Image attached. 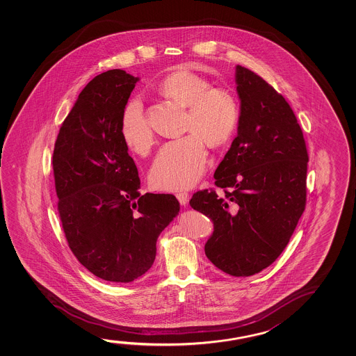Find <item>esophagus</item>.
I'll return each mask as SVG.
<instances>
[{
    "instance_id": "1",
    "label": "esophagus",
    "mask_w": 356,
    "mask_h": 356,
    "mask_svg": "<svg viewBox=\"0 0 356 356\" xmlns=\"http://www.w3.org/2000/svg\"><path fill=\"white\" fill-rule=\"evenodd\" d=\"M176 197H177V200L180 201L181 204H187V202H188V193H176Z\"/></svg>"
}]
</instances>
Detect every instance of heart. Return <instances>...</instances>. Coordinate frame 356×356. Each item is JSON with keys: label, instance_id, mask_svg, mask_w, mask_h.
I'll return each mask as SVG.
<instances>
[{"label": "heart", "instance_id": "1", "mask_svg": "<svg viewBox=\"0 0 356 356\" xmlns=\"http://www.w3.org/2000/svg\"><path fill=\"white\" fill-rule=\"evenodd\" d=\"M158 92L166 99L187 106L184 133L179 140L170 141L160 150L150 170V182L159 190H182L191 187L204 175L207 146L227 144L238 127L239 106L234 94L191 70L171 72L159 84ZM122 141L136 154L150 152L155 144L152 124L139 98L129 100L120 119Z\"/></svg>", "mask_w": 356, "mask_h": 356}]
</instances>
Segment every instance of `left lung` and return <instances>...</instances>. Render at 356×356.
Returning <instances> with one entry per match:
<instances>
[{
    "instance_id": "8db88e82",
    "label": "left lung",
    "mask_w": 356,
    "mask_h": 356,
    "mask_svg": "<svg viewBox=\"0 0 356 356\" xmlns=\"http://www.w3.org/2000/svg\"><path fill=\"white\" fill-rule=\"evenodd\" d=\"M238 134L215 172L213 188L190 204L213 222L204 245L225 273L248 277L286 248L307 204L308 152L297 117L282 94L245 67H236Z\"/></svg>"
}]
</instances>
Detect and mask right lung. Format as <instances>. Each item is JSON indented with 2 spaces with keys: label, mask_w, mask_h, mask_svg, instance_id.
<instances>
[{
  "label": "right lung",
  "mask_w": 356,
  "mask_h": 356,
  "mask_svg": "<svg viewBox=\"0 0 356 356\" xmlns=\"http://www.w3.org/2000/svg\"><path fill=\"white\" fill-rule=\"evenodd\" d=\"M139 78L122 70L95 76L62 122L53 150L58 213L70 251L94 275L129 283L152 268L156 241L179 215L170 193L141 195L120 134Z\"/></svg>",
  "instance_id": "right-lung-1"
}]
</instances>
